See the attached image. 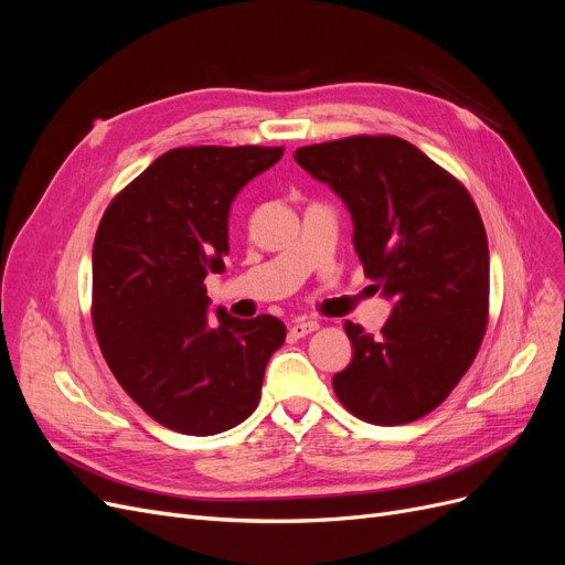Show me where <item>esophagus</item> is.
Listing matches in <instances>:
<instances>
[{
  "mask_svg": "<svg viewBox=\"0 0 565 565\" xmlns=\"http://www.w3.org/2000/svg\"><path fill=\"white\" fill-rule=\"evenodd\" d=\"M320 328V324L316 322V320H297L292 328H289V337H295V339H301V337H306V334H311V332H316Z\"/></svg>",
  "mask_w": 565,
  "mask_h": 565,
  "instance_id": "obj_1",
  "label": "esophagus"
}]
</instances>
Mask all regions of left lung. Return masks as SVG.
Wrapping results in <instances>:
<instances>
[{
    "label": "left lung",
    "instance_id": "left-lung-1",
    "mask_svg": "<svg viewBox=\"0 0 565 565\" xmlns=\"http://www.w3.org/2000/svg\"><path fill=\"white\" fill-rule=\"evenodd\" d=\"M295 160L347 204L365 276L393 301L382 337L344 322L353 358L332 377L337 398L380 426L429 415L488 328V237L469 191L398 136L303 146Z\"/></svg>",
    "mask_w": 565,
    "mask_h": 565
}]
</instances>
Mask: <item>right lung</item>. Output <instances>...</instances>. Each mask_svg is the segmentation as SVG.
I'll use <instances>...</instances> for the list:
<instances>
[{
    "mask_svg": "<svg viewBox=\"0 0 565 565\" xmlns=\"http://www.w3.org/2000/svg\"><path fill=\"white\" fill-rule=\"evenodd\" d=\"M282 148H174L119 193L94 254V330L115 380L162 426L214 436L259 405L285 324L226 309L210 316L204 278L224 273L228 212Z\"/></svg>",
    "mask_w": 565,
    "mask_h": 565,
    "instance_id": "add662e5",
    "label": "right lung"
}]
</instances>
